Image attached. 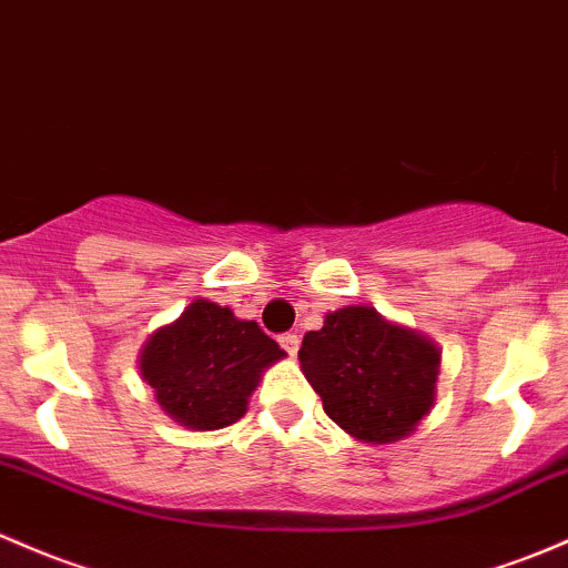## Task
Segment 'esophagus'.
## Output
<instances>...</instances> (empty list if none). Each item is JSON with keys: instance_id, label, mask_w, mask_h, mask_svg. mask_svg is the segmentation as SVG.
<instances>
[{"instance_id": "34e87169", "label": "esophagus", "mask_w": 568, "mask_h": 568, "mask_svg": "<svg viewBox=\"0 0 568 568\" xmlns=\"http://www.w3.org/2000/svg\"><path fill=\"white\" fill-rule=\"evenodd\" d=\"M280 345H283L285 351H288L291 356L300 354V334L288 332V334H280Z\"/></svg>"}]
</instances>
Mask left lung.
I'll return each mask as SVG.
<instances>
[{
    "label": "left lung",
    "mask_w": 568,
    "mask_h": 568,
    "mask_svg": "<svg viewBox=\"0 0 568 568\" xmlns=\"http://www.w3.org/2000/svg\"><path fill=\"white\" fill-rule=\"evenodd\" d=\"M300 362L326 416L362 444L408 438L435 405L438 343L367 304L326 313L318 332L304 334Z\"/></svg>",
    "instance_id": "obj_1"
}]
</instances>
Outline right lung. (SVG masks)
Masks as SVG:
<instances>
[{"mask_svg":"<svg viewBox=\"0 0 568 568\" xmlns=\"http://www.w3.org/2000/svg\"><path fill=\"white\" fill-rule=\"evenodd\" d=\"M283 356L255 321L236 318L231 307L199 296L176 321L149 334L139 369L165 416L209 433L247 414L261 375Z\"/></svg>","mask_w":568,"mask_h":568,"instance_id":"obj_1","label":"right lung"}]
</instances>
